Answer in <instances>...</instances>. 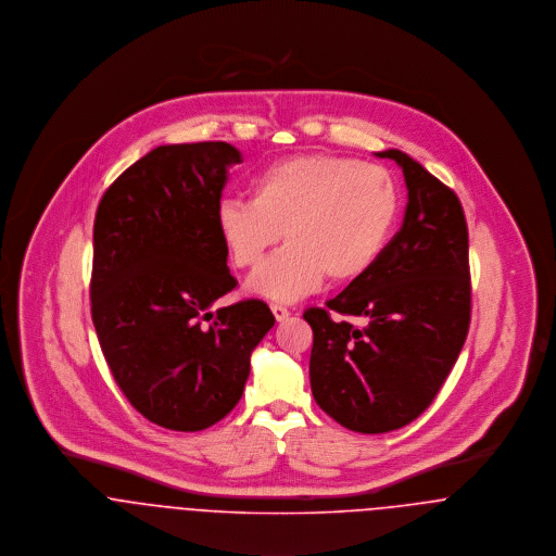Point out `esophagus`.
Returning <instances> with one entry per match:
<instances>
[{"mask_svg":"<svg viewBox=\"0 0 556 556\" xmlns=\"http://www.w3.org/2000/svg\"><path fill=\"white\" fill-rule=\"evenodd\" d=\"M270 311H273V315H275L277 321H283V319H288V315H290V308L283 307V305H279V303L270 305Z\"/></svg>","mask_w":556,"mask_h":556,"instance_id":"obj_1","label":"esophagus"}]
</instances>
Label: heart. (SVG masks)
<instances>
[{
	"mask_svg": "<svg viewBox=\"0 0 556 556\" xmlns=\"http://www.w3.org/2000/svg\"><path fill=\"white\" fill-rule=\"evenodd\" d=\"M394 177L377 166L334 155H299L268 166L251 202L228 198L217 230L239 268H255L281 239L288 245L264 262L249 290L270 301H299L328 275L334 283L363 277L386 248L399 217Z\"/></svg>",
	"mask_w": 556,
	"mask_h": 556,
	"instance_id": "1",
	"label": "heart"
}]
</instances>
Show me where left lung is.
I'll list each match as a JSON object with an SVG mask.
<instances>
[{
	"label": "left lung",
	"instance_id": "1",
	"mask_svg": "<svg viewBox=\"0 0 556 556\" xmlns=\"http://www.w3.org/2000/svg\"><path fill=\"white\" fill-rule=\"evenodd\" d=\"M377 155L403 168V226L363 277L326 308L303 313L313 330L308 377L315 403L341 427L365 434L396 431L431 405L471 321L469 232L460 200L407 153L388 149ZM352 316L364 326L354 327Z\"/></svg>",
	"mask_w": 556,
	"mask_h": 556
}]
</instances>
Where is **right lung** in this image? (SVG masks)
Here are the masks:
<instances>
[{
    "mask_svg": "<svg viewBox=\"0 0 556 556\" xmlns=\"http://www.w3.org/2000/svg\"><path fill=\"white\" fill-rule=\"evenodd\" d=\"M228 142L162 144L109 187L93 224L91 317L125 399L153 425L202 431L243 396L255 345L275 315L249 299L211 311L237 288L217 208Z\"/></svg>",
    "mask_w": 556,
    "mask_h": 556,
    "instance_id": "1",
    "label": "right lung"
}]
</instances>
